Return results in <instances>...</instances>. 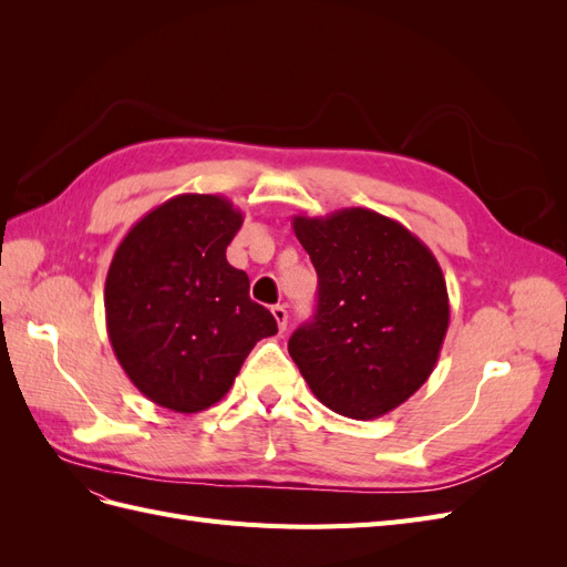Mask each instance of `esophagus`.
Returning a JSON list of instances; mask_svg holds the SVG:
<instances>
[{"label": "esophagus", "instance_id": "34e87169", "mask_svg": "<svg viewBox=\"0 0 567 567\" xmlns=\"http://www.w3.org/2000/svg\"><path fill=\"white\" fill-rule=\"evenodd\" d=\"M271 315H274V319H277V323H279V331L284 333L286 326H288V312H286V307H284V305H274V307H271Z\"/></svg>", "mask_w": 567, "mask_h": 567}]
</instances>
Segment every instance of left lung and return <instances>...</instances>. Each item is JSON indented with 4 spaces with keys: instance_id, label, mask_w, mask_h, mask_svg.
<instances>
[{
    "instance_id": "1",
    "label": "left lung",
    "mask_w": 567,
    "mask_h": 567,
    "mask_svg": "<svg viewBox=\"0 0 567 567\" xmlns=\"http://www.w3.org/2000/svg\"><path fill=\"white\" fill-rule=\"evenodd\" d=\"M293 231L317 269L319 300L288 352L323 406L379 419L437 364L450 326L444 274L406 227L367 208L296 215Z\"/></svg>"
}]
</instances>
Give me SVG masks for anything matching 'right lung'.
I'll use <instances>...</instances> for the list:
<instances>
[{
    "instance_id": "add662e5",
    "label": "right lung",
    "mask_w": 567,
    "mask_h": 567,
    "mask_svg": "<svg viewBox=\"0 0 567 567\" xmlns=\"http://www.w3.org/2000/svg\"><path fill=\"white\" fill-rule=\"evenodd\" d=\"M244 225L225 196L179 194L146 213L109 267L106 329L120 367L158 406L196 414L229 392L277 319L250 300L227 246Z\"/></svg>"
}]
</instances>
